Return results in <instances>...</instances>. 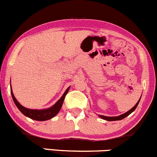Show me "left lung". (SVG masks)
Wrapping results in <instances>:
<instances>
[{
    "mask_svg": "<svg viewBox=\"0 0 157 157\" xmlns=\"http://www.w3.org/2000/svg\"><path fill=\"white\" fill-rule=\"evenodd\" d=\"M140 98L139 99V101L137 102L136 104H135V106H134L133 107L130 109V110H128V112L125 113L124 114L120 115V116H113V117H110V116H102V115H99V117H101V119H105V120H107V121H117V120H121V119H123L124 118H125L126 116H128V115H130L131 113H132L133 111H135V109H136V107L138 106L139 102H140Z\"/></svg>",
    "mask_w": 157,
    "mask_h": 157,
    "instance_id": "8db88e82",
    "label": "left lung"
}]
</instances>
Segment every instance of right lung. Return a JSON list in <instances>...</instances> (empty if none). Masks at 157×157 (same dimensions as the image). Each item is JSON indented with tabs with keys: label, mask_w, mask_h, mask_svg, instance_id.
Here are the masks:
<instances>
[{
	"label": "right lung",
	"mask_w": 157,
	"mask_h": 157,
	"mask_svg": "<svg viewBox=\"0 0 157 157\" xmlns=\"http://www.w3.org/2000/svg\"><path fill=\"white\" fill-rule=\"evenodd\" d=\"M69 90V87L67 88V90L64 92L63 95L61 97L60 99L55 103L54 106H51V107L48 108V109H28V108L24 107L23 106H22V105L17 101V100L16 99V98L14 97L13 93L12 88L10 87V92H11V95H12L13 100L16 106H17V108L20 110V112L23 115H25V116H27V117L37 121L48 120V119H51V118L54 117V116L59 112V110H60L61 107H62L63 103L64 98H65L66 95L67 94L68 90Z\"/></svg>",
	"instance_id": "1"
}]
</instances>
